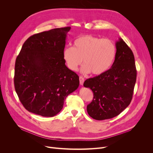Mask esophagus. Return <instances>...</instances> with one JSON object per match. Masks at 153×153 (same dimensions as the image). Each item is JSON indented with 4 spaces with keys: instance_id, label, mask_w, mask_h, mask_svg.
<instances>
[{
    "instance_id": "1",
    "label": "esophagus",
    "mask_w": 153,
    "mask_h": 153,
    "mask_svg": "<svg viewBox=\"0 0 153 153\" xmlns=\"http://www.w3.org/2000/svg\"><path fill=\"white\" fill-rule=\"evenodd\" d=\"M79 82H80V84H81V85H83V84L84 82V79L82 77L80 76L79 77Z\"/></svg>"
}]
</instances>
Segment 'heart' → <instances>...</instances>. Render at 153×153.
<instances>
[{"label":"heart","mask_w":153,"mask_h":153,"mask_svg":"<svg viewBox=\"0 0 153 153\" xmlns=\"http://www.w3.org/2000/svg\"><path fill=\"white\" fill-rule=\"evenodd\" d=\"M116 56V46L109 39H102L92 35H84L76 39L73 47L64 50L63 58L68 68L76 71L82 62L83 74L92 72L95 76L101 75L108 71Z\"/></svg>","instance_id":"1"}]
</instances>
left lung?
Returning <instances> with one entry per match:
<instances>
[{
    "instance_id": "left-lung-1",
    "label": "left lung",
    "mask_w": 153,
    "mask_h": 153,
    "mask_svg": "<svg viewBox=\"0 0 153 153\" xmlns=\"http://www.w3.org/2000/svg\"><path fill=\"white\" fill-rule=\"evenodd\" d=\"M115 46L116 56L111 68L84 83L94 93L92 102L87 106V113L97 120L118 115L130 105L133 97L136 80L133 53L121 38Z\"/></svg>"
}]
</instances>
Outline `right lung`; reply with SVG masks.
<instances>
[{"mask_svg": "<svg viewBox=\"0 0 153 153\" xmlns=\"http://www.w3.org/2000/svg\"><path fill=\"white\" fill-rule=\"evenodd\" d=\"M71 27L31 36L15 61V91L28 111L42 117L57 115L67 96L79 85L78 75L65 64L63 51Z\"/></svg>", "mask_w": 153, "mask_h": 153, "instance_id": "right-lung-1", "label": "right lung"}]
</instances>
